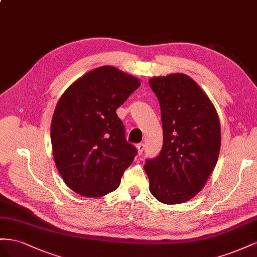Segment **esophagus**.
Returning a JSON list of instances; mask_svg holds the SVG:
<instances>
[{
    "mask_svg": "<svg viewBox=\"0 0 257 257\" xmlns=\"http://www.w3.org/2000/svg\"><path fill=\"white\" fill-rule=\"evenodd\" d=\"M137 149H138V154H139V155H142V153H143V151H144V149H145L144 143H139V144H137Z\"/></svg>",
    "mask_w": 257,
    "mask_h": 257,
    "instance_id": "1",
    "label": "esophagus"
}]
</instances>
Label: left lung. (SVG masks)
I'll list each match as a JSON object with an SVG mask.
<instances>
[{
    "mask_svg": "<svg viewBox=\"0 0 257 257\" xmlns=\"http://www.w3.org/2000/svg\"><path fill=\"white\" fill-rule=\"evenodd\" d=\"M160 104L164 144L144 170L152 195L160 202L188 201L206 185L221 149V124L209 97L183 73L152 77Z\"/></svg>",
    "mask_w": 257,
    "mask_h": 257,
    "instance_id": "left-lung-1",
    "label": "left lung"
}]
</instances>
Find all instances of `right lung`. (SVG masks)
I'll return each mask as SVG.
<instances>
[{
  "label": "right lung",
  "mask_w": 257,
  "mask_h": 257,
  "mask_svg": "<svg viewBox=\"0 0 257 257\" xmlns=\"http://www.w3.org/2000/svg\"><path fill=\"white\" fill-rule=\"evenodd\" d=\"M140 79L103 65L76 79L56 105L50 126L54 160L76 194L98 198L119 186L137 149L116 114Z\"/></svg>",
  "instance_id": "right-lung-1"
}]
</instances>
